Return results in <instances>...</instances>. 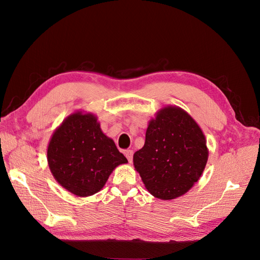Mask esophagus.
I'll list each match as a JSON object with an SVG mask.
<instances>
[{
  "label": "esophagus",
  "mask_w": 260,
  "mask_h": 260,
  "mask_svg": "<svg viewBox=\"0 0 260 260\" xmlns=\"http://www.w3.org/2000/svg\"><path fill=\"white\" fill-rule=\"evenodd\" d=\"M124 155L127 157V159L129 162H132V158H133V151L131 149H127V151H124Z\"/></svg>",
  "instance_id": "34e87169"
}]
</instances>
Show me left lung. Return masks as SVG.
I'll list each match as a JSON object with an SVG mask.
<instances>
[{
	"label": "left lung",
	"mask_w": 260,
	"mask_h": 260,
	"mask_svg": "<svg viewBox=\"0 0 260 260\" xmlns=\"http://www.w3.org/2000/svg\"><path fill=\"white\" fill-rule=\"evenodd\" d=\"M207 158L199 124L183 109L168 106L149 122L144 146L133 155V165L149 193L172 200L198 182Z\"/></svg>",
	"instance_id": "obj_1"
}]
</instances>
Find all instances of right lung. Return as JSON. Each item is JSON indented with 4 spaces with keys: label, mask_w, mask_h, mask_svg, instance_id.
Returning a JSON list of instances; mask_svg holds the SVG:
<instances>
[{
    "label": "right lung",
    "mask_w": 260,
    "mask_h": 260,
    "mask_svg": "<svg viewBox=\"0 0 260 260\" xmlns=\"http://www.w3.org/2000/svg\"><path fill=\"white\" fill-rule=\"evenodd\" d=\"M48 161L54 178L77 196H90L102 190L113 170L128 162L114 141L100 128L92 114L75 113L53 133Z\"/></svg>",
    "instance_id": "1"
}]
</instances>
